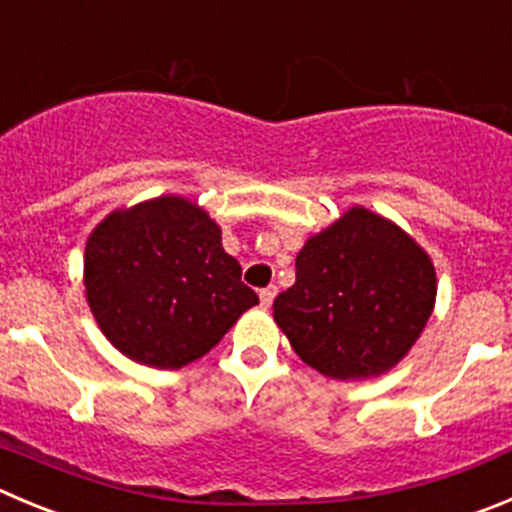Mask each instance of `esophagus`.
Wrapping results in <instances>:
<instances>
[{
	"instance_id": "esophagus-1",
	"label": "esophagus",
	"mask_w": 512,
	"mask_h": 512,
	"mask_svg": "<svg viewBox=\"0 0 512 512\" xmlns=\"http://www.w3.org/2000/svg\"><path fill=\"white\" fill-rule=\"evenodd\" d=\"M275 295H278V288L275 285H267V288L260 290V303L262 308H270L272 300H275Z\"/></svg>"
}]
</instances>
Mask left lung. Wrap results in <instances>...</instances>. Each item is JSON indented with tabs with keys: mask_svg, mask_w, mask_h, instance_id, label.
Listing matches in <instances>:
<instances>
[{
	"mask_svg": "<svg viewBox=\"0 0 512 512\" xmlns=\"http://www.w3.org/2000/svg\"><path fill=\"white\" fill-rule=\"evenodd\" d=\"M437 275L401 227L364 207L313 234L295 257V285L272 303L293 351L328 379L394 369L427 326Z\"/></svg>",
	"mask_w": 512,
	"mask_h": 512,
	"instance_id": "8db88e82",
	"label": "left lung"
}]
</instances>
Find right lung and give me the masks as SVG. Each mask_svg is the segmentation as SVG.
Instances as JSON below:
<instances>
[{"instance_id":"obj_1","label":"right lung","mask_w":512,"mask_h":512,"mask_svg":"<svg viewBox=\"0 0 512 512\" xmlns=\"http://www.w3.org/2000/svg\"><path fill=\"white\" fill-rule=\"evenodd\" d=\"M83 283L103 336L154 369L202 358L260 303L219 224L174 194L108 214L85 245Z\"/></svg>"}]
</instances>
